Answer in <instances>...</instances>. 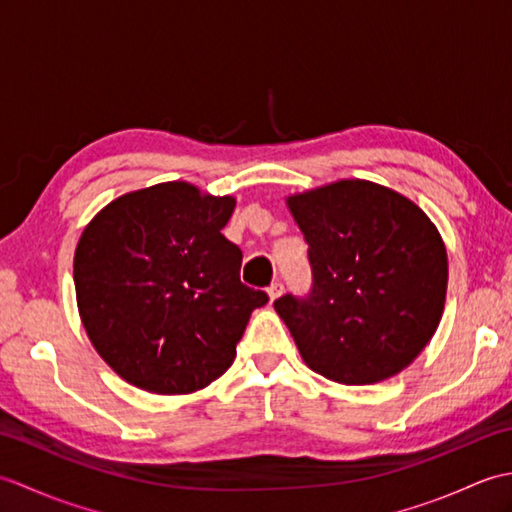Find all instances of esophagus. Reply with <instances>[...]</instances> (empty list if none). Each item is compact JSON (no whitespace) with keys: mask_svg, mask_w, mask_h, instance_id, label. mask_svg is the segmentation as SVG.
I'll list each match as a JSON object with an SVG mask.
<instances>
[{"mask_svg":"<svg viewBox=\"0 0 512 512\" xmlns=\"http://www.w3.org/2000/svg\"><path fill=\"white\" fill-rule=\"evenodd\" d=\"M281 292H284V286L279 284V281H275V284H270V288H268V299H270V303H273Z\"/></svg>","mask_w":512,"mask_h":512,"instance_id":"obj_1","label":"esophagus"}]
</instances>
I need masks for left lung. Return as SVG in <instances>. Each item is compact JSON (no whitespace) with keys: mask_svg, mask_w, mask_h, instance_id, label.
Returning <instances> with one entry per match:
<instances>
[{"mask_svg":"<svg viewBox=\"0 0 512 512\" xmlns=\"http://www.w3.org/2000/svg\"><path fill=\"white\" fill-rule=\"evenodd\" d=\"M308 242L312 290L275 310L306 365L345 385L378 383L413 363L447 299V248L427 213L367 180L286 200Z\"/></svg>","mask_w":512,"mask_h":512,"instance_id":"left-lung-1","label":"left lung"}]
</instances>
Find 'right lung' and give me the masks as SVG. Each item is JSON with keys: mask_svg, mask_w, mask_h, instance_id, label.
Wrapping results in <instances>:
<instances>
[{"mask_svg": "<svg viewBox=\"0 0 512 512\" xmlns=\"http://www.w3.org/2000/svg\"><path fill=\"white\" fill-rule=\"evenodd\" d=\"M235 198L189 182L125 193L76 244V306L96 352L151 394H191L233 365L250 312L268 295L239 281L242 250L222 235Z\"/></svg>", "mask_w": 512, "mask_h": 512, "instance_id": "right-lung-1", "label": "right lung"}]
</instances>
